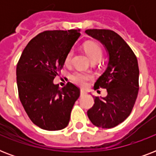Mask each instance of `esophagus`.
I'll return each instance as SVG.
<instances>
[{
	"label": "esophagus",
	"mask_w": 156,
	"mask_h": 156,
	"mask_svg": "<svg viewBox=\"0 0 156 156\" xmlns=\"http://www.w3.org/2000/svg\"><path fill=\"white\" fill-rule=\"evenodd\" d=\"M80 94L81 95H87V91H86L85 90H83V89H82V90H80Z\"/></svg>",
	"instance_id": "34e87169"
}]
</instances>
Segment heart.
I'll use <instances>...</instances> for the list:
<instances>
[{"instance_id":"1","label":"heart","mask_w":156,"mask_h":156,"mask_svg":"<svg viewBox=\"0 0 156 156\" xmlns=\"http://www.w3.org/2000/svg\"><path fill=\"white\" fill-rule=\"evenodd\" d=\"M83 48L87 52L89 58L93 62H98L100 61L103 57L104 52H103L102 48L100 45L95 42H87L83 45ZM73 50L71 49L66 54V58H65V63L66 65H70L73 61ZM93 78L92 74L88 73H84L82 71H75L70 76L71 81L76 85L84 87L87 85V83Z\"/></svg>"}]
</instances>
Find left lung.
<instances>
[{
	"label": "left lung",
	"mask_w": 156,
	"mask_h": 156,
	"mask_svg": "<svg viewBox=\"0 0 156 156\" xmlns=\"http://www.w3.org/2000/svg\"><path fill=\"white\" fill-rule=\"evenodd\" d=\"M86 33L100 40L109 55L107 69L94 86L95 90L107 89L108 95L102 99L93 96L95 104L87 116L94 126L113 128L129 116L135 104L139 89L138 60L130 47L113 30L90 29Z\"/></svg>",
	"instance_id": "left-lung-1"
}]
</instances>
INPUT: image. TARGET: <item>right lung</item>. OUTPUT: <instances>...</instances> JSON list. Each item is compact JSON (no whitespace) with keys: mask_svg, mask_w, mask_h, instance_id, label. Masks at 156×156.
Masks as SVG:
<instances>
[{"mask_svg":"<svg viewBox=\"0 0 156 156\" xmlns=\"http://www.w3.org/2000/svg\"><path fill=\"white\" fill-rule=\"evenodd\" d=\"M80 30H45L34 37L17 64L18 96L30 121L45 130H60L68 126L80 89L67 83L55 85L66 54L80 36Z\"/></svg>","mask_w":156,"mask_h":156,"instance_id":"obj_1","label":"right lung"}]
</instances>
